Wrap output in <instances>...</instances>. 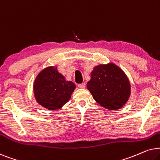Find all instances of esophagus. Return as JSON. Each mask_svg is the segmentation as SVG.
Listing matches in <instances>:
<instances>
[{"label":"esophagus","instance_id":"obj_1","mask_svg":"<svg viewBox=\"0 0 160 160\" xmlns=\"http://www.w3.org/2000/svg\"><path fill=\"white\" fill-rule=\"evenodd\" d=\"M78 87L79 88H84L85 87H86V83H85V82H82V83H79L78 85Z\"/></svg>","mask_w":160,"mask_h":160}]
</instances>
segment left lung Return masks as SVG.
<instances>
[{"instance_id":"obj_1","label":"left lung","mask_w":160,"mask_h":160,"mask_svg":"<svg viewBox=\"0 0 160 160\" xmlns=\"http://www.w3.org/2000/svg\"><path fill=\"white\" fill-rule=\"evenodd\" d=\"M87 88L95 101L108 110L121 108L130 94L128 78L113 63L96 67L91 72Z\"/></svg>"}]
</instances>
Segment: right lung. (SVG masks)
<instances>
[{"label": "right lung", "mask_w": 160, "mask_h": 160, "mask_svg": "<svg viewBox=\"0 0 160 160\" xmlns=\"http://www.w3.org/2000/svg\"><path fill=\"white\" fill-rule=\"evenodd\" d=\"M75 85L67 81L56 68L48 67L37 76L33 85L34 94L40 105L48 110H58L69 101Z\"/></svg>", "instance_id": "obj_1"}]
</instances>
